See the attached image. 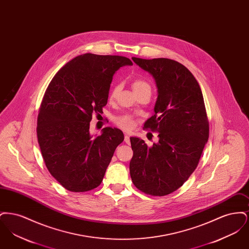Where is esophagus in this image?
Segmentation results:
<instances>
[{"mask_svg":"<svg viewBox=\"0 0 249 249\" xmlns=\"http://www.w3.org/2000/svg\"><path fill=\"white\" fill-rule=\"evenodd\" d=\"M124 141L127 143V144H130V136L128 134H125L124 136Z\"/></svg>","mask_w":249,"mask_h":249,"instance_id":"34e87169","label":"esophagus"}]
</instances>
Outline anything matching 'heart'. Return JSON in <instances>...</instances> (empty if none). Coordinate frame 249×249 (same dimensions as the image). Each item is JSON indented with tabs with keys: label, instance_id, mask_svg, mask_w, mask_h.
<instances>
[{
	"label": "heart",
	"instance_id": "b5f03b06",
	"mask_svg": "<svg viewBox=\"0 0 249 249\" xmlns=\"http://www.w3.org/2000/svg\"><path fill=\"white\" fill-rule=\"evenodd\" d=\"M131 88L133 89V91L135 92V94L138 95L144 91H149L151 92V86L150 84L148 83L147 81L143 80V79H134L131 81ZM119 90H120V86L119 84H116L114 85L109 93H108V100L109 102H114L118 95L119 93ZM115 123L117 126H119V128L123 129L125 130H131L132 129L135 128L136 126V123H137V119L130 115V114H124V115H121L119 116L117 118H115Z\"/></svg>",
	"mask_w": 249,
	"mask_h": 249
}]
</instances>
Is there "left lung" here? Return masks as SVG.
I'll return each instance as SVG.
<instances>
[{"label": "left lung", "instance_id": "8db88e82", "mask_svg": "<svg viewBox=\"0 0 249 249\" xmlns=\"http://www.w3.org/2000/svg\"><path fill=\"white\" fill-rule=\"evenodd\" d=\"M132 60L156 80L159 95L155 115L143 128L159 132V142L148 146L142 139L130 137V178L145 194L165 196L189 179L208 140L203 96L196 78L178 61L134 57Z\"/></svg>", "mask_w": 249, "mask_h": 249}]
</instances>
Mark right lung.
I'll list each match as a JSON object with an SVG mask.
<instances>
[{
    "label": "right lung",
    "instance_id": "right-lung-1",
    "mask_svg": "<svg viewBox=\"0 0 249 249\" xmlns=\"http://www.w3.org/2000/svg\"><path fill=\"white\" fill-rule=\"evenodd\" d=\"M122 56L87 53L59 69L48 85L37 118V138L50 175L67 190L85 192L99 187L124 134L107 127L92 136V115L107 106L116 71L131 65Z\"/></svg>",
    "mask_w": 249,
    "mask_h": 249
}]
</instances>
